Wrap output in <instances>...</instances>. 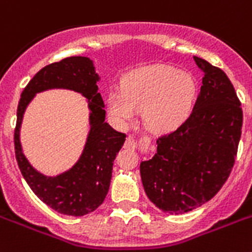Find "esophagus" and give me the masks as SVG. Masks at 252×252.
Masks as SVG:
<instances>
[{"label":"esophagus","mask_w":252,"mask_h":252,"mask_svg":"<svg viewBox=\"0 0 252 252\" xmlns=\"http://www.w3.org/2000/svg\"><path fill=\"white\" fill-rule=\"evenodd\" d=\"M126 147H132V149H136V147H137V142H136V140H134V137L129 136V137H128V138H126Z\"/></svg>","instance_id":"34e87169"}]
</instances>
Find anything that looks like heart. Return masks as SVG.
Here are the masks:
<instances>
[{
	"label": "heart",
	"instance_id": "1",
	"mask_svg": "<svg viewBox=\"0 0 252 252\" xmlns=\"http://www.w3.org/2000/svg\"><path fill=\"white\" fill-rule=\"evenodd\" d=\"M195 93V80L190 73L158 64L126 75L122 92L108 94L107 107L112 118L122 123L142 110L145 126L151 132H171L188 118Z\"/></svg>",
	"mask_w": 252,
	"mask_h": 252
}]
</instances>
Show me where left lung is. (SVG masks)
<instances>
[{"label":"left lung","instance_id":"left-lung-1","mask_svg":"<svg viewBox=\"0 0 252 252\" xmlns=\"http://www.w3.org/2000/svg\"><path fill=\"white\" fill-rule=\"evenodd\" d=\"M203 71L189 118L157 140V153L141 161L149 199L168 214H185L214 198L232 172L243 114L233 84L219 67L194 57Z\"/></svg>","mask_w":252,"mask_h":252}]
</instances>
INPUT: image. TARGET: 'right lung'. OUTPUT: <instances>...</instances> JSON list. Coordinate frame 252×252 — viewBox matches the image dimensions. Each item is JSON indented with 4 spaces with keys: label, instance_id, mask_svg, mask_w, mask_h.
Masks as SVG:
<instances>
[{
    "label": "right lung",
    "instance_id": "obj_1",
    "mask_svg": "<svg viewBox=\"0 0 252 252\" xmlns=\"http://www.w3.org/2000/svg\"><path fill=\"white\" fill-rule=\"evenodd\" d=\"M93 61L87 57H68L41 68L20 95L14 132L15 158L27 184L50 208L68 216L91 214L103 203L112 176V164L122 149L126 134L105 122V103L98 93ZM69 89L81 93L91 110V130L83 154L72 169L54 178L36 171L24 157L20 145V126L28 103L36 93L48 89Z\"/></svg>",
    "mask_w": 252,
    "mask_h": 252
}]
</instances>
